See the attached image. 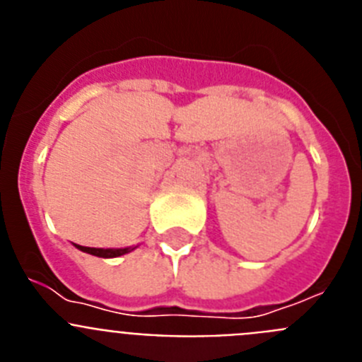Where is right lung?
Masks as SVG:
<instances>
[{
  "label": "right lung",
  "instance_id": "add662e5",
  "mask_svg": "<svg viewBox=\"0 0 362 362\" xmlns=\"http://www.w3.org/2000/svg\"><path fill=\"white\" fill-rule=\"evenodd\" d=\"M78 250L86 252V254L95 255V257H105V259H110V257H119V255L129 254V252L136 250L137 246H132V248H90V246H81V245H74Z\"/></svg>",
  "mask_w": 362,
  "mask_h": 362
}]
</instances>
